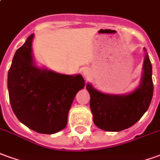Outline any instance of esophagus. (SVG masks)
Returning <instances> with one entry per match:
<instances>
[{
    "mask_svg": "<svg viewBox=\"0 0 160 160\" xmlns=\"http://www.w3.org/2000/svg\"><path fill=\"white\" fill-rule=\"evenodd\" d=\"M91 73H92V71H91V69H89V68H86V69H84L82 70V76H83V78L85 80H89L90 78H91Z\"/></svg>",
    "mask_w": 160,
    "mask_h": 160,
    "instance_id": "esophagus-1",
    "label": "esophagus"
}]
</instances>
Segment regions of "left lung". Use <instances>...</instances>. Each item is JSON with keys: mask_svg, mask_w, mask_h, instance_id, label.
Segmentation results:
<instances>
[{"mask_svg": "<svg viewBox=\"0 0 160 160\" xmlns=\"http://www.w3.org/2000/svg\"><path fill=\"white\" fill-rule=\"evenodd\" d=\"M145 60L138 86L126 94H111L100 91L87 82L91 96L93 122L99 129L120 132L136 124L148 110L153 95L152 67L148 53L144 48Z\"/></svg>", "mask_w": 160, "mask_h": 160, "instance_id": "obj_1", "label": "left lung"}]
</instances>
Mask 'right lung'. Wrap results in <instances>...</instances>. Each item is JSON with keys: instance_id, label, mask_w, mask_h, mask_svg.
Listing matches in <instances>:
<instances>
[{"instance_id": "1", "label": "right lung", "mask_w": 160, "mask_h": 160, "mask_svg": "<svg viewBox=\"0 0 160 160\" xmlns=\"http://www.w3.org/2000/svg\"><path fill=\"white\" fill-rule=\"evenodd\" d=\"M34 37L28 36L13 57L8 73L9 100L21 123L36 132L54 134L66 127L69 109L85 81L81 74L64 75L37 65Z\"/></svg>"}]
</instances>
